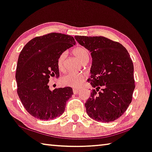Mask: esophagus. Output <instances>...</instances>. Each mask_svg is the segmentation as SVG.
<instances>
[{"label":"esophagus","instance_id":"1","mask_svg":"<svg viewBox=\"0 0 152 152\" xmlns=\"http://www.w3.org/2000/svg\"><path fill=\"white\" fill-rule=\"evenodd\" d=\"M79 91H80V90L77 89V88H74V89L73 90V92L74 94H77Z\"/></svg>","mask_w":152,"mask_h":152}]
</instances>
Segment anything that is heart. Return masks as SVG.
I'll list each match as a JSON object with an SVG mask.
<instances>
[{
    "label": "heart",
    "mask_w": 152,
    "mask_h": 152,
    "mask_svg": "<svg viewBox=\"0 0 152 152\" xmlns=\"http://www.w3.org/2000/svg\"><path fill=\"white\" fill-rule=\"evenodd\" d=\"M73 53L82 64L84 62H88L89 60V53L85 48H81V47L75 48L73 51ZM66 56V52H62L58 58L57 66L60 71H64V60ZM84 79H85V76L83 74L69 73L62 77L61 81L62 83L64 86L73 88H78L82 85Z\"/></svg>",
    "instance_id": "b5f03b06"
}]
</instances>
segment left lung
Instances as JSON below:
<instances>
[{
    "mask_svg": "<svg viewBox=\"0 0 152 152\" xmlns=\"http://www.w3.org/2000/svg\"><path fill=\"white\" fill-rule=\"evenodd\" d=\"M76 41L91 52L93 88L85 103L88 115L96 121L111 122L126 111L134 90V66L124 47L104 37L75 36ZM103 88L99 91V88ZM99 91V93H97Z\"/></svg>",
    "mask_w": 152,
    "mask_h": 152,
    "instance_id": "obj_1",
    "label": "left lung"
}]
</instances>
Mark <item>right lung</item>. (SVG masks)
I'll return each mask as SVG.
<instances>
[{"label":"right lung","mask_w":152,"mask_h":152,"mask_svg":"<svg viewBox=\"0 0 152 152\" xmlns=\"http://www.w3.org/2000/svg\"><path fill=\"white\" fill-rule=\"evenodd\" d=\"M75 44L73 37L53 32L32 39L21 51L15 74L17 92L26 110L34 118L48 120L64 113L73 89L50 90L49 78L60 76L58 58Z\"/></svg>","instance_id":"obj_1"}]
</instances>
